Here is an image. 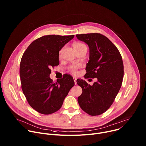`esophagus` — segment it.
<instances>
[{"mask_svg": "<svg viewBox=\"0 0 146 146\" xmlns=\"http://www.w3.org/2000/svg\"><path fill=\"white\" fill-rule=\"evenodd\" d=\"M73 80H74V83H75V84L76 85L77 84V82H76V80H77V78L76 77H73Z\"/></svg>", "mask_w": 146, "mask_h": 146, "instance_id": "34e87169", "label": "esophagus"}]
</instances>
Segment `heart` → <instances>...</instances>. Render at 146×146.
<instances>
[{
	"label": "heart",
	"instance_id": "obj_1",
	"mask_svg": "<svg viewBox=\"0 0 146 146\" xmlns=\"http://www.w3.org/2000/svg\"><path fill=\"white\" fill-rule=\"evenodd\" d=\"M73 46H77V47H82V46H86L84 44L81 43H76L73 44ZM80 67L79 65H71L69 68V70L70 72H71L72 73L75 74L77 73V70L78 69V68Z\"/></svg>",
	"mask_w": 146,
	"mask_h": 146
}]
</instances>
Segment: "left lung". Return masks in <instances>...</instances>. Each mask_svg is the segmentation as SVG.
Listing matches in <instances>:
<instances>
[{
	"mask_svg": "<svg viewBox=\"0 0 146 146\" xmlns=\"http://www.w3.org/2000/svg\"><path fill=\"white\" fill-rule=\"evenodd\" d=\"M89 47L90 58L85 78H96L92 86L77 79L82 92L78 97L80 108L95 116L105 113L112 105L122 85L123 65L121 55L114 44L100 33L76 35Z\"/></svg>",
	"mask_w": 146,
	"mask_h": 146,
	"instance_id": "1",
	"label": "left lung"
}]
</instances>
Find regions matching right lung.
Instances as JSON below:
<instances>
[{"label": "right lung", "mask_w": 146, "mask_h": 146, "mask_svg": "<svg viewBox=\"0 0 146 146\" xmlns=\"http://www.w3.org/2000/svg\"><path fill=\"white\" fill-rule=\"evenodd\" d=\"M74 36H42L33 41L22 56L19 66L21 88L29 105L41 114L57 111L74 86L70 75L65 74L55 83L50 77V68L59 64V51Z\"/></svg>", "instance_id": "add662e5"}]
</instances>
